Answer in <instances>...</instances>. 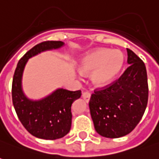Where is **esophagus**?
I'll return each mask as SVG.
<instances>
[{
	"instance_id": "obj_1",
	"label": "esophagus",
	"mask_w": 159,
	"mask_h": 159,
	"mask_svg": "<svg viewBox=\"0 0 159 159\" xmlns=\"http://www.w3.org/2000/svg\"><path fill=\"white\" fill-rule=\"evenodd\" d=\"M90 96H91V94H90V92H89V91H84L83 94H82L83 98H84L86 102L90 101Z\"/></svg>"
}]
</instances>
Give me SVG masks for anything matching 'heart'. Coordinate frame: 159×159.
I'll use <instances>...</instances> for the list:
<instances>
[{
  "label": "heart",
  "mask_w": 159,
  "mask_h": 159,
  "mask_svg": "<svg viewBox=\"0 0 159 159\" xmlns=\"http://www.w3.org/2000/svg\"><path fill=\"white\" fill-rule=\"evenodd\" d=\"M124 64L123 53L118 50L99 48L86 54L79 65L83 74H90L97 86H105L114 79Z\"/></svg>",
  "instance_id": "heart-1"
}]
</instances>
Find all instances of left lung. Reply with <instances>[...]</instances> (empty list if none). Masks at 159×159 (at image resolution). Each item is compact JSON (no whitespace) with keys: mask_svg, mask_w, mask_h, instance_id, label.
<instances>
[{"mask_svg":"<svg viewBox=\"0 0 159 159\" xmlns=\"http://www.w3.org/2000/svg\"><path fill=\"white\" fill-rule=\"evenodd\" d=\"M129 68L112 84L94 90L89 107L94 128L107 138L129 134L139 123L149 97L143 61L127 48Z\"/></svg>","mask_w":159,"mask_h":159,"instance_id":"8db88e82","label":"left lung"}]
</instances>
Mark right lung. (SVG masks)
<instances>
[{
	"instance_id": "right-lung-1",
	"label": "right lung",
	"mask_w": 159,
	"mask_h": 159,
	"mask_svg": "<svg viewBox=\"0 0 159 159\" xmlns=\"http://www.w3.org/2000/svg\"><path fill=\"white\" fill-rule=\"evenodd\" d=\"M61 41H44L36 45L20 59L12 83V101L17 117L25 129L38 138L55 140L68 134L71 128L72 103L79 98L81 90L58 89L45 98L33 101L25 96L22 90V75L25 64L39 52L57 49Z\"/></svg>"
}]
</instances>
